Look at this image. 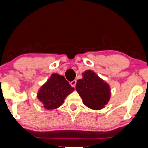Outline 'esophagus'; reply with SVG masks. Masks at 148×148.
<instances>
[{"instance_id":"1","label":"esophagus","mask_w":148,"mask_h":148,"mask_svg":"<svg viewBox=\"0 0 148 148\" xmlns=\"http://www.w3.org/2000/svg\"><path fill=\"white\" fill-rule=\"evenodd\" d=\"M76 82H77L76 80H74V81H72V82H71L70 83V84H71V85L72 87H73V88L76 87Z\"/></svg>"}]
</instances>
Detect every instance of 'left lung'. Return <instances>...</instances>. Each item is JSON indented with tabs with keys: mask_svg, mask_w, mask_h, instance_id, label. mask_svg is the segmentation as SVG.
Here are the masks:
<instances>
[{
	"mask_svg": "<svg viewBox=\"0 0 148 148\" xmlns=\"http://www.w3.org/2000/svg\"><path fill=\"white\" fill-rule=\"evenodd\" d=\"M76 90L84 105L92 110L102 109L110 97L109 85L90 70L83 72V79L77 80Z\"/></svg>",
	"mask_w": 148,
	"mask_h": 148,
	"instance_id": "obj_1",
	"label": "left lung"
}]
</instances>
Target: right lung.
Instances as JSON below:
<instances>
[{
	"instance_id": "1",
	"label": "right lung",
	"mask_w": 148,
	"mask_h": 148,
	"mask_svg": "<svg viewBox=\"0 0 148 148\" xmlns=\"http://www.w3.org/2000/svg\"><path fill=\"white\" fill-rule=\"evenodd\" d=\"M64 76L53 74L38 94V98L47 110L58 108L64 102L66 95L74 91Z\"/></svg>"
}]
</instances>
